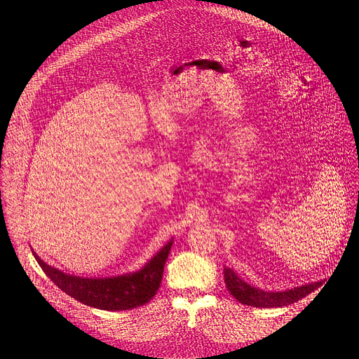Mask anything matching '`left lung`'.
Masks as SVG:
<instances>
[{
    "instance_id": "8db88e82",
    "label": "left lung",
    "mask_w": 359,
    "mask_h": 359,
    "mask_svg": "<svg viewBox=\"0 0 359 359\" xmlns=\"http://www.w3.org/2000/svg\"><path fill=\"white\" fill-rule=\"evenodd\" d=\"M223 273H224V281L230 294L241 304L255 306V309H276V306L290 305L306 297L321 284V283H311V284L287 290V291L273 292V291H264L260 288H255L247 284L229 267H224Z\"/></svg>"
}]
</instances>
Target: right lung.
<instances>
[{
  "label": "right lung",
  "mask_w": 359,
  "mask_h": 359,
  "mask_svg": "<svg viewBox=\"0 0 359 359\" xmlns=\"http://www.w3.org/2000/svg\"><path fill=\"white\" fill-rule=\"evenodd\" d=\"M172 244L173 240H170L142 270L111 278L69 276L43 263L34 251L32 254L50 281L76 301L99 310L123 311L136 309L155 297L162 283L165 263Z\"/></svg>",
  "instance_id": "add662e5"
}]
</instances>
